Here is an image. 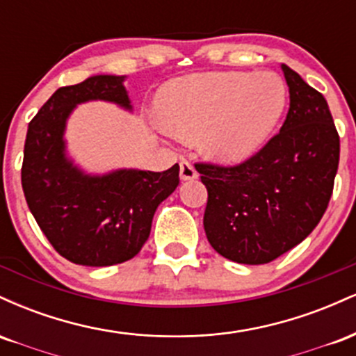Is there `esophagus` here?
I'll return each instance as SVG.
<instances>
[{"label":"esophagus","instance_id":"obj_1","mask_svg":"<svg viewBox=\"0 0 356 356\" xmlns=\"http://www.w3.org/2000/svg\"><path fill=\"white\" fill-rule=\"evenodd\" d=\"M181 179L182 181H194V179H197V170L194 169L191 162H181Z\"/></svg>","mask_w":356,"mask_h":356}]
</instances>
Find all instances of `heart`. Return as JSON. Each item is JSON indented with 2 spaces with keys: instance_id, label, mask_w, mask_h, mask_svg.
Returning a JSON list of instances; mask_svg holds the SVG:
<instances>
[{
  "instance_id": "b5f03b06",
  "label": "heart",
  "mask_w": 356,
  "mask_h": 356,
  "mask_svg": "<svg viewBox=\"0 0 356 356\" xmlns=\"http://www.w3.org/2000/svg\"><path fill=\"white\" fill-rule=\"evenodd\" d=\"M286 104L288 90L276 73H207L167 85L159 117L170 132L202 134V149L212 161L241 164L269 140Z\"/></svg>"
}]
</instances>
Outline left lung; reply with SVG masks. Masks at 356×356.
<instances>
[{
  "instance_id": "obj_1",
  "label": "left lung",
  "mask_w": 356,
  "mask_h": 356,
  "mask_svg": "<svg viewBox=\"0 0 356 356\" xmlns=\"http://www.w3.org/2000/svg\"><path fill=\"white\" fill-rule=\"evenodd\" d=\"M289 110L280 134L238 165L197 162L207 189L204 229L220 256L275 261L318 226L333 194L340 136L325 97L283 65Z\"/></svg>"
}]
</instances>
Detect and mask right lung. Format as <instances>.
<instances>
[{"mask_svg": "<svg viewBox=\"0 0 356 356\" xmlns=\"http://www.w3.org/2000/svg\"><path fill=\"white\" fill-rule=\"evenodd\" d=\"M125 76L95 75L61 87L28 125L22 165L26 204L40 229L65 259L112 266L132 259L149 239L157 206L179 186V164L164 170L122 169L83 174L65 154V125L88 100L132 108Z\"/></svg>", "mask_w": 356, "mask_h": 356, "instance_id": "1", "label": "right lung"}]
</instances>
